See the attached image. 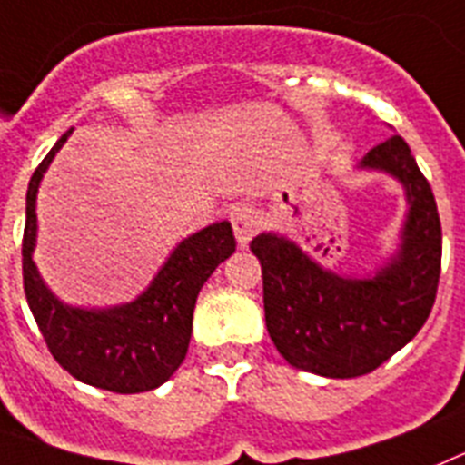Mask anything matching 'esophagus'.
<instances>
[{"mask_svg":"<svg viewBox=\"0 0 465 465\" xmlns=\"http://www.w3.org/2000/svg\"><path fill=\"white\" fill-rule=\"evenodd\" d=\"M229 220H232L238 245H241V248H248L252 236L260 232V217H257L255 210L248 208V205H236V208L229 213Z\"/></svg>","mask_w":465,"mask_h":465,"instance_id":"34e87169","label":"esophagus"}]
</instances>
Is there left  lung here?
<instances>
[{
    "label": "left lung",
    "mask_w": 465,
    "mask_h": 465,
    "mask_svg": "<svg viewBox=\"0 0 465 465\" xmlns=\"http://www.w3.org/2000/svg\"><path fill=\"white\" fill-rule=\"evenodd\" d=\"M362 165L398 177L410 201L401 255L377 276L339 278L273 233L250 241L262 264L269 337L290 365L321 377L374 372L423 328L438 294L442 229L433 189L410 147L393 135Z\"/></svg>",
    "instance_id": "1"
}]
</instances>
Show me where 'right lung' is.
<instances>
[{
	"mask_svg": "<svg viewBox=\"0 0 465 465\" xmlns=\"http://www.w3.org/2000/svg\"><path fill=\"white\" fill-rule=\"evenodd\" d=\"M72 131L44 156L27 187L23 232V288L48 351L63 370L112 393H143L161 386L183 365L192 337L196 297L217 264L236 250L232 224L217 222L177 245L135 302L107 311L63 306L48 292L32 262L37 236V189L44 171Z\"/></svg>",
	"mask_w": 465,
	"mask_h": 465,
	"instance_id": "obj_1",
	"label": "right lung"
}]
</instances>
